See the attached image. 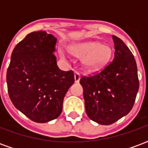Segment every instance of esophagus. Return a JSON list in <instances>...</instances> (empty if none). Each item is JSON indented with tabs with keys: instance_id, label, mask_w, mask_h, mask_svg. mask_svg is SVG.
Masks as SVG:
<instances>
[{
	"instance_id": "obj_1",
	"label": "esophagus",
	"mask_w": 148,
	"mask_h": 148,
	"mask_svg": "<svg viewBox=\"0 0 148 148\" xmlns=\"http://www.w3.org/2000/svg\"><path fill=\"white\" fill-rule=\"evenodd\" d=\"M81 78V74L80 73H78V72H74V81H75V82L76 83H78L79 82V81H80Z\"/></svg>"
}]
</instances>
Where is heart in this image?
<instances>
[{
    "mask_svg": "<svg viewBox=\"0 0 148 148\" xmlns=\"http://www.w3.org/2000/svg\"><path fill=\"white\" fill-rule=\"evenodd\" d=\"M70 51L77 58H82L83 66L88 71H97L105 67L109 63L112 55V49L106 43H100L97 41L72 43L69 47ZM64 56L62 51H59Z\"/></svg>",
    "mask_w": 148,
    "mask_h": 148,
    "instance_id": "b5f03b06",
    "label": "heart"
}]
</instances>
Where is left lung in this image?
<instances>
[{"label": "left lung", "instance_id": "left-lung-1", "mask_svg": "<svg viewBox=\"0 0 148 148\" xmlns=\"http://www.w3.org/2000/svg\"><path fill=\"white\" fill-rule=\"evenodd\" d=\"M114 58L101 72L82 77L80 84L87 116L102 125L113 124L131 111L139 90L136 60L120 38L112 36Z\"/></svg>", "mask_w": 148, "mask_h": 148}]
</instances>
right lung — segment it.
Masks as SVG:
<instances>
[{"instance_id":"add662e5","label":"right lung","mask_w":148,"mask_h":148,"mask_svg":"<svg viewBox=\"0 0 148 148\" xmlns=\"http://www.w3.org/2000/svg\"><path fill=\"white\" fill-rule=\"evenodd\" d=\"M57 39L45 31L26 36L15 47L7 71L9 97L16 109L32 121L46 123L57 118L74 84L72 71L58 68L54 55Z\"/></svg>"}]
</instances>
